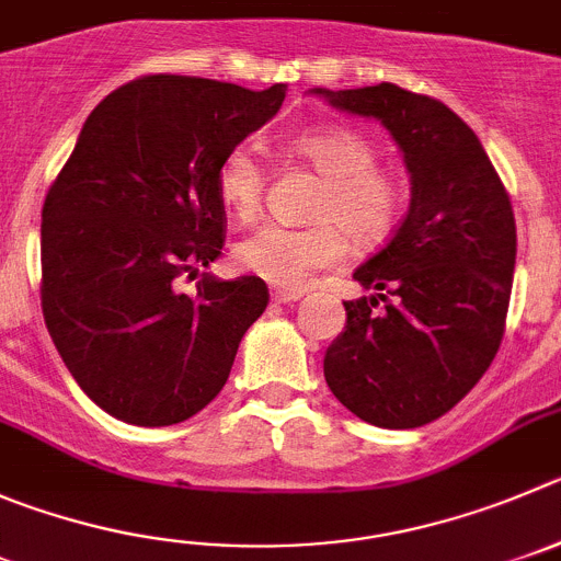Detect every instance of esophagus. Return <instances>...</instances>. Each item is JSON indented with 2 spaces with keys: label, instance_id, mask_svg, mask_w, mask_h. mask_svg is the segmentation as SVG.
I'll use <instances>...</instances> for the list:
<instances>
[{
  "label": "esophagus",
  "instance_id": "1",
  "mask_svg": "<svg viewBox=\"0 0 561 561\" xmlns=\"http://www.w3.org/2000/svg\"><path fill=\"white\" fill-rule=\"evenodd\" d=\"M271 298H274L276 305H293V301H298V298H301V293L298 290H274L271 293Z\"/></svg>",
  "mask_w": 561,
  "mask_h": 561
}]
</instances>
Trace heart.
Returning a JSON list of instances; mask_svg holds the SVG:
<instances>
[{"instance_id": "obj_1", "label": "heart", "mask_w": 561, "mask_h": 561, "mask_svg": "<svg viewBox=\"0 0 561 561\" xmlns=\"http://www.w3.org/2000/svg\"><path fill=\"white\" fill-rule=\"evenodd\" d=\"M293 149L323 176V187L312 204L316 224H265L234 249L245 271L285 290L307 287L318 271L340 263L345 254L343 228L354 243L374 245L396 229L404 207L399 180L376 169V146L357 129L337 124L307 129L293 140ZM216 191L238 221H254L260 216L265 169L254 146L238 144L224 154Z\"/></svg>"}]
</instances>
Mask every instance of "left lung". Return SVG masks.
<instances>
[{
  "label": "left lung",
  "mask_w": 561,
  "mask_h": 561,
  "mask_svg": "<svg viewBox=\"0 0 561 561\" xmlns=\"http://www.w3.org/2000/svg\"><path fill=\"white\" fill-rule=\"evenodd\" d=\"M310 93L376 118L412 182L401 227L354 271L376 293L343 301L345 329L323 376L365 423L423 426L473 390L504 337L517 251L510 193L473 129L437 99L392 82ZM379 300L386 310L376 313Z\"/></svg>",
  "instance_id": "8db88e82"
}]
</instances>
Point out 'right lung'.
<instances>
[{"mask_svg":"<svg viewBox=\"0 0 561 561\" xmlns=\"http://www.w3.org/2000/svg\"><path fill=\"white\" fill-rule=\"evenodd\" d=\"M285 91L151 75L82 124L41 216V307L66 368L107 415L171 426L227 385L268 287L202 274L187 296L176 279L221 256L218 165L279 113Z\"/></svg>","mask_w":561,"mask_h":561,"instance_id":"right-lung-1","label":"right lung"}]
</instances>
